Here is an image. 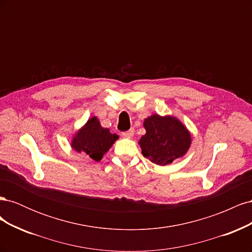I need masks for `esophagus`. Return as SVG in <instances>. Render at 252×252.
<instances>
[{"mask_svg": "<svg viewBox=\"0 0 252 252\" xmlns=\"http://www.w3.org/2000/svg\"><path fill=\"white\" fill-rule=\"evenodd\" d=\"M133 134H134V129H133V128L129 129L128 131H125V132L122 133V135H123L124 138H127V139H130V138H132Z\"/></svg>", "mask_w": 252, "mask_h": 252, "instance_id": "esophagus-1", "label": "esophagus"}]
</instances>
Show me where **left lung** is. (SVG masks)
<instances>
[{
    "instance_id": "8db88e82",
    "label": "left lung",
    "mask_w": 252,
    "mask_h": 252,
    "mask_svg": "<svg viewBox=\"0 0 252 252\" xmlns=\"http://www.w3.org/2000/svg\"><path fill=\"white\" fill-rule=\"evenodd\" d=\"M146 133L139 144L142 154L157 165H167L184 156L191 144L187 128L173 117L154 114L144 121Z\"/></svg>"
}]
</instances>
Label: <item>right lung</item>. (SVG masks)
<instances>
[{
    "instance_id": "add662e5",
    "label": "right lung",
    "mask_w": 252,
    "mask_h": 252,
    "mask_svg": "<svg viewBox=\"0 0 252 252\" xmlns=\"http://www.w3.org/2000/svg\"><path fill=\"white\" fill-rule=\"evenodd\" d=\"M119 135L110 133L108 128H103L97 118L87 121L85 126L74 135L71 147L78 152H84L94 161H101L103 156L109 150Z\"/></svg>"
}]
</instances>
